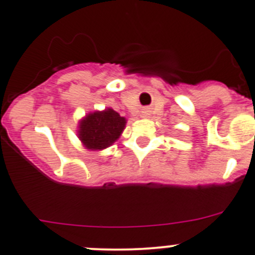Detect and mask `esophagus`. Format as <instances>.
Here are the masks:
<instances>
[{
  "label": "esophagus",
  "instance_id": "esophagus-1",
  "mask_svg": "<svg viewBox=\"0 0 255 255\" xmlns=\"http://www.w3.org/2000/svg\"><path fill=\"white\" fill-rule=\"evenodd\" d=\"M141 115H143L144 117H147V116H149L150 115V111H149V108H144L143 111H141Z\"/></svg>",
  "mask_w": 255,
  "mask_h": 255
}]
</instances>
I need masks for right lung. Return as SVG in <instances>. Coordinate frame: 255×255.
I'll return each mask as SVG.
<instances>
[{"mask_svg": "<svg viewBox=\"0 0 255 255\" xmlns=\"http://www.w3.org/2000/svg\"><path fill=\"white\" fill-rule=\"evenodd\" d=\"M125 125V117H121L112 108H107L105 111L88 114L80 120L78 136L87 149L101 150L120 138Z\"/></svg>", "mask_w": 255, "mask_h": 255, "instance_id": "add662e5", "label": "right lung"}]
</instances>
